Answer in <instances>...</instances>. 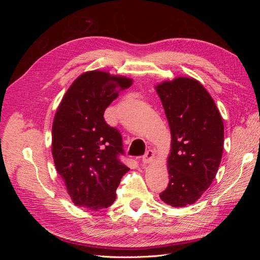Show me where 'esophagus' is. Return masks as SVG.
I'll return each instance as SVG.
<instances>
[{"label": "esophagus", "instance_id": "1", "mask_svg": "<svg viewBox=\"0 0 260 260\" xmlns=\"http://www.w3.org/2000/svg\"><path fill=\"white\" fill-rule=\"evenodd\" d=\"M155 158V155H154V152L152 151V149H148V151L145 153V155L143 156V159H142V162L143 165H147L149 162H152Z\"/></svg>", "mask_w": 260, "mask_h": 260}]
</instances>
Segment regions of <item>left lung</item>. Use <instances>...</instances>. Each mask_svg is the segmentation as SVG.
<instances>
[{
	"label": "left lung",
	"instance_id": "left-lung-1",
	"mask_svg": "<svg viewBox=\"0 0 260 260\" xmlns=\"http://www.w3.org/2000/svg\"><path fill=\"white\" fill-rule=\"evenodd\" d=\"M171 133L169 183L160 200L172 207L192 205L216 178L223 152V121L208 91L194 78L155 85Z\"/></svg>",
	"mask_w": 260,
	"mask_h": 260
}]
</instances>
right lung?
Masks as SVG:
<instances>
[{
    "label": "right lung",
    "mask_w": 260,
    "mask_h": 260,
    "mask_svg": "<svg viewBox=\"0 0 260 260\" xmlns=\"http://www.w3.org/2000/svg\"><path fill=\"white\" fill-rule=\"evenodd\" d=\"M133 80L102 70L80 75L69 86L55 113L52 155L73 203L99 211L116 200V188L129 168L118 159L123 153L117 129L104 112Z\"/></svg>",
    "instance_id": "obj_1"
}]
</instances>
